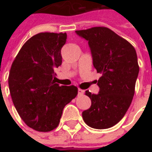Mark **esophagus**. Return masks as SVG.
I'll list each match as a JSON object with an SVG mask.
<instances>
[{"label": "esophagus", "mask_w": 152, "mask_h": 152, "mask_svg": "<svg viewBox=\"0 0 152 152\" xmlns=\"http://www.w3.org/2000/svg\"><path fill=\"white\" fill-rule=\"evenodd\" d=\"M84 93H85V91H83V90H81V89H79V90H78V95H79V96L84 95Z\"/></svg>", "instance_id": "esophagus-1"}]
</instances>
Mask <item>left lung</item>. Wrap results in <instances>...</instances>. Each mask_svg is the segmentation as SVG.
Segmentation results:
<instances>
[{
    "instance_id": "obj_1",
    "label": "left lung",
    "mask_w": 152,
    "mask_h": 152,
    "mask_svg": "<svg viewBox=\"0 0 152 152\" xmlns=\"http://www.w3.org/2000/svg\"><path fill=\"white\" fill-rule=\"evenodd\" d=\"M75 32L88 41L93 65L102 73L97 82L99 94L85 91L91 106L82 113L83 119L93 129L111 128L124 118L134 95L140 70L136 51L125 39L106 27Z\"/></svg>"
}]
</instances>
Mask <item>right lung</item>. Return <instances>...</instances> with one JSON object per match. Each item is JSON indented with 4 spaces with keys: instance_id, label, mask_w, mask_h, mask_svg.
Returning a JSON list of instances; mask_svg holds the SVG:
<instances>
[{
    "instance_id": "right-lung-1",
    "label": "right lung",
    "mask_w": 152,
    "mask_h": 152,
    "mask_svg": "<svg viewBox=\"0 0 152 152\" xmlns=\"http://www.w3.org/2000/svg\"><path fill=\"white\" fill-rule=\"evenodd\" d=\"M66 33H39L28 39L15 57L8 77L12 100L27 125L39 132L55 129L64 107L78 95L74 85L56 84Z\"/></svg>"
}]
</instances>
